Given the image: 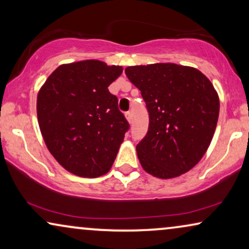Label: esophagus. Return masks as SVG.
<instances>
[{
    "instance_id": "1",
    "label": "esophagus",
    "mask_w": 249,
    "mask_h": 249,
    "mask_svg": "<svg viewBox=\"0 0 249 249\" xmlns=\"http://www.w3.org/2000/svg\"><path fill=\"white\" fill-rule=\"evenodd\" d=\"M125 119H127L129 124H131V122H132V113H131V112H128V113H125Z\"/></svg>"
}]
</instances>
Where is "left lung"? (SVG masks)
<instances>
[{
	"instance_id": "8db88e82",
	"label": "left lung",
	"mask_w": 249,
	"mask_h": 249,
	"mask_svg": "<svg viewBox=\"0 0 249 249\" xmlns=\"http://www.w3.org/2000/svg\"><path fill=\"white\" fill-rule=\"evenodd\" d=\"M141 90L149 114L148 131L136 147L142 169L160 179L192 170L212 142L220 100L196 68L153 63L124 69Z\"/></svg>"
}]
</instances>
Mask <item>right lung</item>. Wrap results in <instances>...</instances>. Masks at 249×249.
Wrapping results in <instances>:
<instances>
[{
  "instance_id": "add662e5",
  "label": "right lung",
  "mask_w": 249,
  "mask_h": 249,
  "mask_svg": "<svg viewBox=\"0 0 249 249\" xmlns=\"http://www.w3.org/2000/svg\"><path fill=\"white\" fill-rule=\"evenodd\" d=\"M121 66L100 60L61 64L37 94V119L45 145L73 175L96 178L110 171L129 124L107 87Z\"/></svg>"
}]
</instances>
